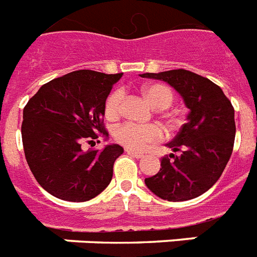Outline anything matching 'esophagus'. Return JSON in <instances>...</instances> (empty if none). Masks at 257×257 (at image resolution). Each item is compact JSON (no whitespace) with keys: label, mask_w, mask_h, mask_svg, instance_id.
Instances as JSON below:
<instances>
[{"label":"esophagus","mask_w":257,"mask_h":257,"mask_svg":"<svg viewBox=\"0 0 257 257\" xmlns=\"http://www.w3.org/2000/svg\"><path fill=\"white\" fill-rule=\"evenodd\" d=\"M126 153L131 157H135V158H142L143 157V154L138 153V151H134V150H130V149H126Z\"/></svg>","instance_id":"34e87169"}]
</instances>
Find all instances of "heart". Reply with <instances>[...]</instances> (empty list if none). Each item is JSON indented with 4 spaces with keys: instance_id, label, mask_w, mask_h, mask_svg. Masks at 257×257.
<instances>
[{
    "instance_id": "obj_1",
    "label": "heart",
    "mask_w": 257,
    "mask_h": 257,
    "mask_svg": "<svg viewBox=\"0 0 257 257\" xmlns=\"http://www.w3.org/2000/svg\"><path fill=\"white\" fill-rule=\"evenodd\" d=\"M145 98L151 106L158 110H164L171 106L174 100V93L168 86L163 83H150L142 89ZM124 94L122 90H115L107 96L104 102V116L110 120H115L122 112ZM163 131L158 124H135L127 122L118 126L114 130V139L119 145L124 146L130 150L145 149L149 143H154L162 139Z\"/></svg>"
}]
</instances>
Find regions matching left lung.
<instances>
[{"instance_id":"obj_1","label":"left lung","mask_w":257,"mask_h":257,"mask_svg":"<svg viewBox=\"0 0 257 257\" xmlns=\"http://www.w3.org/2000/svg\"><path fill=\"white\" fill-rule=\"evenodd\" d=\"M141 77L167 82L190 108L187 123L167 145L179 155L163 158L159 172L146 178V186L168 202L198 198L219 180L232 154L236 133L232 103L208 78L184 69Z\"/></svg>"}]
</instances>
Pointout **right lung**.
Listing matches in <instances>:
<instances>
[{
	"label": "right lung",
	"mask_w": 257,
	"mask_h": 257,
	"mask_svg": "<svg viewBox=\"0 0 257 257\" xmlns=\"http://www.w3.org/2000/svg\"><path fill=\"white\" fill-rule=\"evenodd\" d=\"M120 77L122 73L73 71L45 83L25 106V158L40 186L55 198L86 202L111 182L122 147L83 151L81 146L108 135L104 102Z\"/></svg>",
	"instance_id": "1"
}]
</instances>
